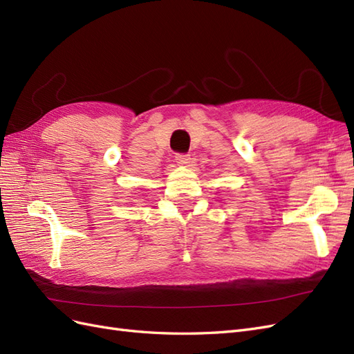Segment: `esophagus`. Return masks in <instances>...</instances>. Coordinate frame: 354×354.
<instances>
[{
  "instance_id": "34e87169",
  "label": "esophagus",
  "mask_w": 354,
  "mask_h": 354,
  "mask_svg": "<svg viewBox=\"0 0 354 354\" xmlns=\"http://www.w3.org/2000/svg\"><path fill=\"white\" fill-rule=\"evenodd\" d=\"M189 160H190L189 155H177V156H176V162H177V165H180V167H186V165L189 164Z\"/></svg>"
}]
</instances>
